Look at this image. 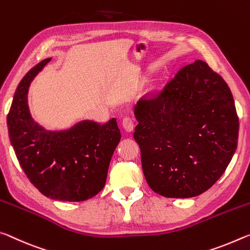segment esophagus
I'll return each instance as SVG.
<instances>
[{
  "label": "esophagus",
  "instance_id": "esophagus-1",
  "mask_svg": "<svg viewBox=\"0 0 250 250\" xmlns=\"http://www.w3.org/2000/svg\"><path fill=\"white\" fill-rule=\"evenodd\" d=\"M122 125H123V128H124L126 132H133V129H134V122H133V120L129 116H126V117L123 118Z\"/></svg>",
  "mask_w": 250,
  "mask_h": 250
}]
</instances>
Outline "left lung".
Returning <instances> with one entry per match:
<instances>
[{
    "label": "left lung",
    "instance_id": "8db88e82",
    "mask_svg": "<svg viewBox=\"0 0 250 250\" xmlns=\"http://www.w3.org/2000/svg\"><path fill=\"white\" fill-rule=\"evenodd\" d=\"M146 182L164 197L198 196L218 181L238 142L239 121L224 79L204 61L179 69L134 109Z\"/></svg>",
    "mask_w": 250,
    "mask_h": 250
}]
</instances>
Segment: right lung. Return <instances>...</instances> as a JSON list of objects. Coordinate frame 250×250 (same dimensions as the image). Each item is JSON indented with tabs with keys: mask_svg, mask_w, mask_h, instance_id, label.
<instances>
[{
	"mask_svg": "<svg viewBox=\"0 0 250 250\" xmlns=\"http://www.w3.org/2000/svg\"><path fill=\"white\" fill-rule=\"evenodd\" d=\"M51 60L42 61L20 82L7 114L10 141L24 173L44 196L83 202L103 189L122 135L116 118L102 125L83 121L56 132L34 122L27 105L28 87Z\"/></svg>",
	"mask_w": 250,
	"mask_h": 250,
	"instance_id": "add662e5",
	"label": "right lung"
}]
</instances>
